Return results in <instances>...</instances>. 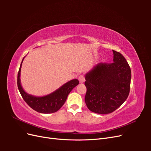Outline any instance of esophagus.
Segmentation results:
<instances>
[{"label":"esophagus","instance_id":"34e87169","mask_svg":"<svg viewBox=\"0 0 151 151\" xmlns=\"http://www.w3.org/2000/svg\"><path fill=\"white\" fill-rule=\"evenodd\" d=\"M80 83H83L85 81V78H84V76L83 75H81L79 76V78H78Z\"/></svg>","mask_w":151,"mask_h":151}]
</instances>
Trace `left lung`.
I'll return each mask as SVG.
<instances>
[{"mask_svg":"<svg viewBox=\"0 0 151 151\" xmlns=\"http://www.w3.org/2000/svg\"><path fill=\"white\" fill-rule=\"evenodd\" d=\"M113 63H99L85 75V102L90 111L108 114L129 96L131 70L122 55L113 50Z\"/></svg>","mask_w":151,"mask_h":151,"instance_id":"1","label":"left lung"}]
</instances>
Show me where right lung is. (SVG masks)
Here are the masks:
<instances>
[{
    "instance_id": "1",
    "label": "right lung",
    "mask_w": 151,
    "mask_h": 151,
    "mask_svg": "<svg viewBox=\"0 0 151 151\" xmlns=\"http://www.w3.org/2000/svg\"><path fill=\"white\" fill-rule=\"evenodd\" d=\"M22 59L17 75V87L22 98L29 106L34 110L41 113H52L57 111L65 103L68 94L79 82L77 79H72L62 85L53 93L43 96H35L27 93L22 88L21 83V70Z\"/></svg>"
}]
</instances>
